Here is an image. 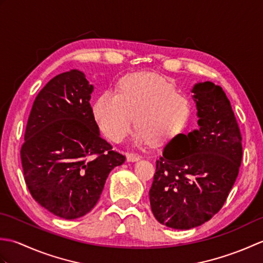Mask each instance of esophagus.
Wrapping results in <instances>:
<instances>
[{
  "label": "esophagus",
  "mask_w": 263,
  "mask_h": 263,
  "mask_svg": "<svg viewBox=\"0 0 263 263\" xmlns=\"http://www.w3.org/2000/svg\"><path fill=\"white\" fill-rule=\"evenodd\" d=\"M141 157L138 154H133V153H128L126 154V159L127 161H138Z\"/></svg>",
  "instance_id": "1"
}]
</instances>
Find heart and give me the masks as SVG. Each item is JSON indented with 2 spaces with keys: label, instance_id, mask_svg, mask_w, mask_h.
<instances>
[{
  "label": "heart",
  "instance_id": "1",
  "mask_svg": "<svg viewBox=\"0 0 263 263\" xmlns=\"http://www.w3.org/2000/svg\"><path fill=\"white\" fill-rule=\"evenodd\" d=\"M92 113L100 131L111 141L124 140L136 116V142L164 144L186 125L191 106L165 78L133 73L121 80L119 92L106 90L100 95Z\"/></svg>",
  "mask_w": 263,
  "mask_h": 263
}]
</instances>
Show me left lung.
Masks as SVG:
<instances>
[{
  "instance_id": "left-lung-1",
  "label": "left lung",
  "mask_w": 263,
  "mask_h": 263,
  "mask_svg": "<svg viewBox=\"0 0 263 263\" xmlns=\"http://www.w3.org/2000/svg\"><path fill=\"white\" fill-rule=\"evenodd\" d=\"M198 130L177 135L156 161L150 206L160 224L190 230L224 205L241 166L242 136L230 100L210 81L192 89ZM177 148L178 154L168 148Z\"/></svg>"
}]
</instances>
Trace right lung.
Segmentation results:
<instances>
[{"mask_svg":"<svg viewBox=\"0 0 263 263\" xmlns=\"http://www.w3.org/2000/svg\"><path fill=\"white\" fill-rule=\"evenodd\" d=\"M92 90L78 70L49 80L32 104L20 150L31 197L64 219L88 214L109 172L125 161L99 135L89 103Z\"/></svg>","mask_w":263,"mask_h":263,"instance_id":"obj_1","label":"right lung"}]
</instances>
